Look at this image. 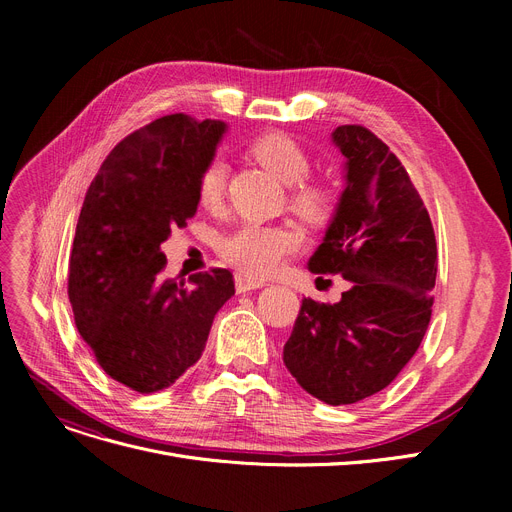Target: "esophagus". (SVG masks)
Segmentation results:
<instances>
[{
  "instance_id": "34e87169",
  "label": "esophagus",
  "mask_w": 512,
  "mask_h": 512,
  "mask_svg": "<svg viewBox=\"0 0 512 512\" xmlns=\"http://www.w3.org/2000/svg\"><path fill=\"white\" fill-rule=\"evenodd\" d=\"M261 286H265V282L253 280V278H249V276H245V274H238V276H236V290H238V292L257 290V288H261Z\"/></svg>"
}]
</instances>
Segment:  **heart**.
Returning <instances> with one entry per match:
<instances>
[{
    "label": "heart",
    "instance_id": "b5f03b06",
    "mask_svg": "<svg viewBox=\"0 0 512 512\" xmlns=\"http://www.w3.org/2000/svg\"><path fill=\"white\" fill-rule=\"evenodd\" d=\"M251 153L280 180L292 184V207L307 218H319L330 207L328 188L305 178L309 155L305 147L286 132H267L253 141ZM228 164L222 155H213L197 178V197L205 207H215L226 191ZM301 247V236L284 226L247 222L220 240L222 257L249 278L276 274Z\"/></svg>",
    "mask_w": 512,
    "mask_h": 512
}]
</instances>
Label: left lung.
I'll list each match as a JSON object with an SVG mask.
<instances>
[{
	"label": "left lung",
	"mask_w": 512,
	"mask_h": 512,
	"mask_svg": "<svg viewBox=\"0 0 512 512\" xmlns=\"http://www.w3.org/2000/svg\"><path fill=\"white\" fill-rule=\"evenodd\" d=\"M346 188L313 257V274L351 282L334 305L303 299L284 363L328 405H353L394 382L432 319L438 249L429 213L400 159L371 130L344 124Z\"/></svg>",
	"instance_id": "1"
}]
</instances>
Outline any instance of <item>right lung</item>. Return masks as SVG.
<instances>
[{
	"mask_svg": "<svg viewBox=\"0 0 512 512\" xmlns=\"http://www.w3.org/2000/svg\"><path fill=\"white\" fill-rule=\"evenodd\" d=\"M226 124L170 114L105 157L78 215L68 299L101 369L151 394L201 359L213 317L234 294L224 267L161 280L159 245L197 213V178Z\"/></svg>",
	"mask_w": 512,
	"mask_h": 512,
	"instance_id": "1",
	"label": "right lung"
}]
</instances>
